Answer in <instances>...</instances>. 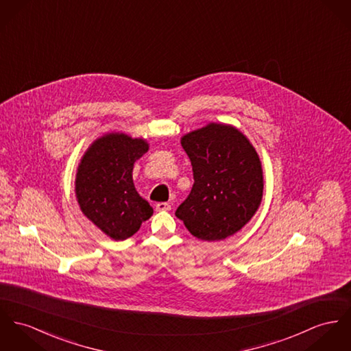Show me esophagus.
I'll use <instances>...</instances> for the list:
<instances>
[{
  "label": "esophagus",
  "instance_id": "obj_1",
  "mask_svg": "<svg viewBox=\"0 0 351 351\" xmlns=\"http://www.w3.org/2000/svg\"><path fill=\"white\" fill-rule=\"evenodd\" d=\"M171 210V206L168 204V203H158L156 204V211H159V213H162V211H169Z\"/></svg>",
  "mask_w": 351,
  "mask_h": 351
}]
</instances>
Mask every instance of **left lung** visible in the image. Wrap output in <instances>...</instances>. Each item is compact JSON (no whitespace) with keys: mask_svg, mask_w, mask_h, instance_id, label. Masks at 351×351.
<instances>
[{"mask_svg":"<svg viewBox=\"0 0 351 351\" xmlns=\"http://www.w3.org/2000/svg\"><path fill=\"white\" fill-rule=\"evenodd\" d=\"M180 143L195 183L175 215L200 241L217 242L237 234L263 197V169L254 145L224 123H208L182 136Z\"/></svg>","mask_w":351,"mask_h":351,"instance_id":"1","label":"left lung"}]
</instances>
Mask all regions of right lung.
Instances as JSON below:
<instances>
[{
  "instance_id": "obj_1",
  "label": "right lung",
  "mask_w": 351,
  "mask_h": 351,
  "mask_svg": "<svg viewBox=\"0 0 351 351\" xmlns=\"http://www.w3.org/2000/svg\"><path fill=\"white\" fill-rule=\"evenodd\" d=\"M148 149L145 138L112 131L97 137L79 162L75 193L81 213L113 241L128 239L154 214L132 179L134 164Z\"/></svg>"
}]
</instances>
